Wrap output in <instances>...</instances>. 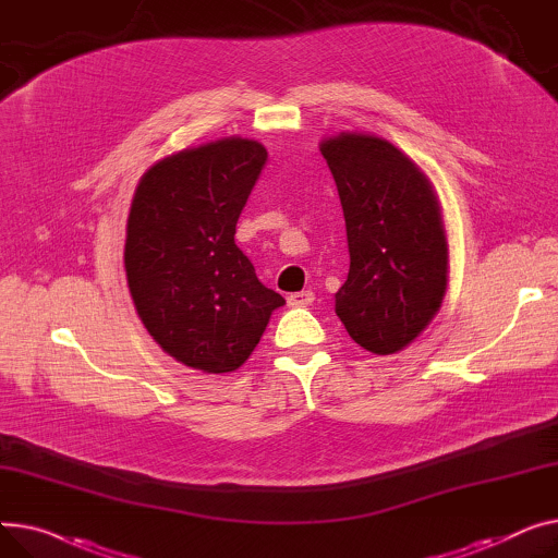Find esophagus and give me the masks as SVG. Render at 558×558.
Masks as SVG:
<instances>
[{
	"label": "esophagus",
	"instance_id": "esophagus-1",
	"mask_svg": "<svg viewBox=\"0 0 558 558\" xmlns=\"http://www.w3.org/2000/svg\"><path fill=\"white\" fill-rule=\"evenodd\" d=\"M313 302H315V294H313V290L294 292V294H290V298H288V306H292V308L308 306V304H313Z\"/></svg>",
	"mask_w": 558,
	"mask_h": 558
}]
</instances>
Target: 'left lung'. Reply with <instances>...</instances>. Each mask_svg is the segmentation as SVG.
<instances>
[{"label": "left lung", "mask_w": 558, "mask_h": 558, "mask_svg": "<svg viewBox=\"0 0 558 558\" xmlns=\"http://www.w3.org/2000/svg\"><path fill=\"white\" fill-rule=\"evenodd\" d=\"M347 222L349 275L336 313L372 353L408 347L437 315L448 283V245L430 180L397 146L363 133L319 144Z\"/></svg>", "instance_id": "8db88e82"}]
</instances>
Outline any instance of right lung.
<instances>
[{
	"label": "right lung",
	"instance_id": "1",
	"mask_svg": "<svg viewBox=\"0 0 558 558\" xmlns=\"http://www.w3.org/2000/svg\"><path fill=\"white\" fill-rule=\"evenodd\" d=\"M266 159L243 137L184 148L144 173L130 205L123 256L135 308L163 351L205 374L239 369L286 304L234 241Z\"/></svg>",
	"mask_w": 558,
	"mask_h": 558
}]
</instances>
